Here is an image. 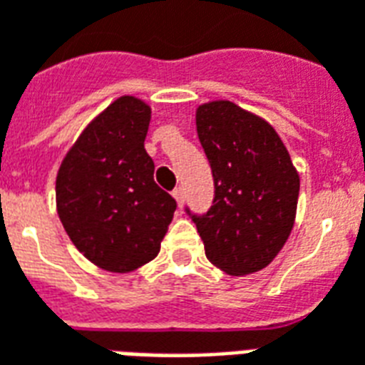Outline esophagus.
I'll return each instance as SVG.
<instances>
[{
  "label": "esophagus",
  "instance_id": "1",
  "mask_svg": "<svg viewBox=\"0 0 365 365\" xmlns=\"http://www.w3.org/2000/svg\"><path fill=\"white\" fill-rule=\"evenodd\" d=\"M173 197L175 200H177V203H179V205H182V202H185V188H175L173 190Z\"/></svg>",
  "mask_w": 365,
  "mask_h": 365
}]
</instances>
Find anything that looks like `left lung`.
I'll list each match as a JSON object with an SVG mask.
<instances>
[{
  "mask_svg": "<svg viewBox=\"0 0 365 365\" xmlns=\"http://www.w3.org/2000/svg\"><path fill=\"white\" fill-rule=\"evenodd\" d=\"M196 127L215 197L207 213H186L205 257L232 276L262 270L287 242L297 213L299 173L289 152L268 121L230 101L202 104Z\"/></svg>",
  "mask_w": 365,
  "mask_h": 365,
  "instance_id": "obj_1",
  "label": "left lung"
}]
</instances>
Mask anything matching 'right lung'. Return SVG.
Returning <instances> with one entry per match:
<instances>
[{"mask_svg": "<svg viewBox=\"0 0 365 365\" xmlns=\"http://www.w3.org/2000/svg\"><path fill=\"white\" fill-rule=\"evenodd\" d=\"M150 106L120 97L83 129L56 175V211L98 268L131 272L160 253L177 202L154 182L144 150Z\"/></svg>", "mask_w": 365, "mask_h": 365, "instance_id": "add662e5", "label": "right lung"}]
</instances>
